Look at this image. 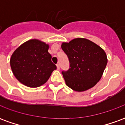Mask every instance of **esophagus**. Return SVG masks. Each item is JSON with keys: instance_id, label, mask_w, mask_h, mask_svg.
Segmentation results:
<instances>
[{"instance_id": "1", "label": "esophagus", "mask_w": 125, "mask_h": 125, "mask_svg": "<svg viewBox=\"0 0 125 125\" xmlns=\"http://www.w3.org/2000/svg\"><path fill=\"white\" fill-rule=\"evenodd\" d=\"M56 66H57V70H60V64L58 63V64H57V65H56Z\"/></svg>"}]
</instances>
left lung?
<instances>
[{
	"label": "left lung",
	"instance_id": "left-lung-1",
	"mask_svg": "<svg viewBox=\"0 0 125 125\" xmlns=\"http://www.w3.org/2000/svg\"><path fill=\"white\" fill-rule=\"evenodd\" d=\"M61 47L70 62L69 70L62 72L66 85L77 92L86 91L94 86L101 78L107 64L104 51L84 38L63 43Z\"/></svg>",
	"mask_w": 125,
	"mask_h": 125
}]
</instances>
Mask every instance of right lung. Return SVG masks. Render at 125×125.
<instances>
[{
    "mask_svg": "<svg viewBox=\"0 0 125 125\" xmlns=\"http://www.w3.org/2000/svg\"><path fill=\"white\" fill-rule=\"evenodd\" d=\"M49 45L31 39L18 47L10 57L12 73L21 83L30 88L45 84L57 67L52 62Z\"/></svg>",
    "mask_w": 125,
    "mask_h": 125,
    "instance_id": "1",
    "label": "right lung"
}]
</instances>
